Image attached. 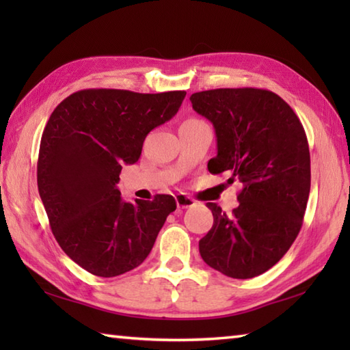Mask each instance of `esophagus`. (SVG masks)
I'll return each mask as SVG.
<instances>
[{"label": "esophagus", "mask_w": 350, "mask_h": 350, "mask_svg": "<svg viewBox=\"0 0 350 350\" xmlns=\"http://www.w3.org/2000/svg\"><path fill=\"white\" fill-rule=\"evenodd\" d=\"M176 203H177V207H179V209H188V207H192L196 204L194 200H192L188 196H185V194H177L176 196Z\"/></svg>", "instance_id": "34e87169"}]
</instances>
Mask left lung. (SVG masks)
Listing matches in <instances>:
<instances>
[{
    "label": "left lung",
    "instance_id": "obj_1",
    "mask_svg": "<svg viewBox=\"0 0 350 350\" xmlns=\"http://www.w3.org/2000/svg\"><path fill=\"white\" fill-rule=\"evenodd\" d=\"M192 108L215 128L212 174L242 183L232 213L207 203L213 226L198 248L227 277H257L280 262L302 227L310 194V150L298 116L262 88H217L191 94Z\"/></svg>",
    "mask_w": 350,
    "mask_h": 350
}]
</instances>
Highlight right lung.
Returning a JSON list of instances; mask_svg holds the SVG:
<instances>
[{
	"mask_svg": "<svg viewBox=\"0 0 350 350\" xmlns=\"http://www.w3.org/2000/svg\"><path fill=\"white\" fill-rule=\"evenodd\" d=\"M187 92L156 94L90 88L66 98L44 126L37 187L62 250L83 269L109 278L150 254L176 200L124 202L117 183L147 133L176 116Z\"/></svg>",
	"mask_w": 350,
	"mask_h": 350,
	"instance_id": "right-lung-1",
	"label": "right lung"
}]
</instances>
